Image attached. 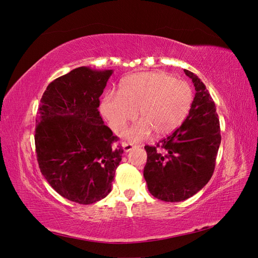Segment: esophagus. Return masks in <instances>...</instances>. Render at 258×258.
<instances>
[{
  "label": "esophagus",
  "mask_w": 258,
  "mask_h": 258,
  "mask_svg": "<svg viewBox=\"0 0 258 258\" xmlns=\"http://www.w3.org/2000/svg\"><path fill=\"white\" fill-rule=\"evenodd\" d=\"M136 147H139V145H134L132 143H126V142L122 143V148L126 153L130 152L131 150H134V148H136Z\"/></svg>",
  "instance_id": "34e87169"
}]
</instances>
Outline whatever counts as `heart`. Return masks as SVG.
I'll return each mask as SVG.
<instances>
[{
	"label": "heart",
	"mask_w": 258,
	"mask_h": 258,
	"mask_svg": "<svg viewBox=\"0 0 258 258\" xmlns=\"http://www.w3.org/2000/svg\"><path fill=\"white\" fill-rule=\"evenodd\" d=\"M194 100L190 86L165 72H143L127 76L120 83L119 95L107 92L100 110L115 134H120L134 120H140L126 132V138L139 141L151 135L166 136L176 130L188 115Z\"/></svg>",
	"instance_id": "1"
}]
</instances>
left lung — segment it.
I'll return each instance as SVG.
<instances>
[{
    "mask_svg": "<svg viewBox=\"0 0 258 258\" xmlns=\"http://www.w3.org/2000/svg\"><path fill=\"white\" fill-rule=\"evenodd\" d=\"M184 72L196 90L188 116L157 145L144 147L147 188L155 198L167 202L186 200L204 188L214 172L222 140L213 99L196 74Z\"/></svg>",
    "mask_w": 258,
    "mask_h": 258,
    "instance_id": "1",
    "label": "left lung"
}]
</instances>
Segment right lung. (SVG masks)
I'll return each mask as SVG.
<instances>
[{"label":"right lung","mask_w":258,"mask_h":258,"mask_svg":"<svg viewBox=\"0 0 258 258\" xmlns=\"http://www.w3.org/2000/svg\"><path fill=\"white\" fill-rule=\"evenodd\" d=\"M113 70L80 67L52 81L38 107V167L52 188L76 204L91 205L112 190L123 150L98 107Z\"/></svg>","instance_id":"right-lung-1"}]
</instances>
